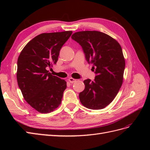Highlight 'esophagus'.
Here are the masks:
<instances>
[{"mask_svg":"<svg viewBox=\"0 0 150 150\" xmlns=\"http://www.w3.org/2000/svg\"><path fill=\"white\" fill-rule=\"evenodd\" d=\"M68 81H69V82H70V83H74L75 82H76V79L70 77V78L68 79Z\"/></svg>","mask_w":150,"mask_h":150,"instance_id":"esophagus-1","label":"esophagus"}]
</instances>
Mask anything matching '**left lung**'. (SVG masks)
<instances>
[{"instance_id": "8db88e82", "label": "left lung", "mask_w": 150, "mask_h": 150, "mask_svg": "<svg viewBox=\"0 0 150 150\" xmlns=\"http://www.w3.org/2000/svg\"><path fill=\"white\" fill-rule=\"evenodd\" d=\"M71 39L81 46L86 61L96 69L94 81H84L81 103L89 109H103L113 101L122 84L125 60L121 46L112 37L97 31H79Z\"/></svg>"}]
</instances>
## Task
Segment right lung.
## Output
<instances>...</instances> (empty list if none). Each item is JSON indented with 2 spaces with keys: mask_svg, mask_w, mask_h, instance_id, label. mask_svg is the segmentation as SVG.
<instances>
[{
  "mask_svg": "<svg viewBox=\"0 0 150 150\" xmlns=\"http://www.w3.org/2000/svg\"><path fill=\"white\" fill-rule=\"evenodd\" d=\"M71 31L42 33L30 40L17 60V79L25 100L37 111L52 112L61 103L66 82L47 69L55 64Z\"/></svg>",
  "mask_w": 150,
  "mask_h": 150,
  "instance_id": "right-lung-1",
  "label": "right lung"
}]
</instances>
